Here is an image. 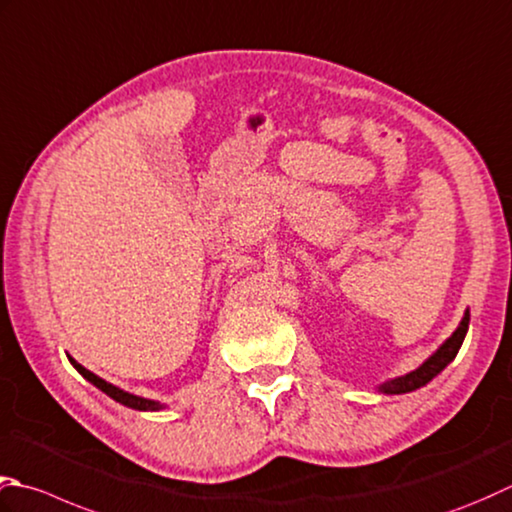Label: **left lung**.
<instances>
[{"instance_id": "left-lung-1", "label": "left lung", "mask_w": 512, "mask_h": 512, "mask_svg": "<svg viewBox=\"0 0 512 512\" xmlns=\"http://www.w3.org/2000/svg\"><path fill=\"white\" fill-rule=\"evenodd\" d=\"M468 322H470V313L466 310V315L462 319V324L457 326V330L453 335H450L446 342L439 346L433 355H430L426 362L419 366L413 373H408L404 377H397V379H390V382L379 386V390L386 395H402V393H410V390H417L426 386L430 379L437 377L442 370L453 362L455 355L459 353V348H462V342L466 337V330H468Z\"/></svg>"}]
</instances>
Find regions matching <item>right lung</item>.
Here are the masks:
<instances>
[{
    "label": "right lung",
    "mask_w": 512,
    "mask_h": 512,
    "mask_svg": "<svg viewBox=\"0 0 512 512\" xmlns=\"http://www.w3.org/2000/svg\"><path fill=\"white\" fill-rule=\"evenodd\" d=\"M70 359V364H73L79 373H82L90 384H95L99 390H104V393L108 395V397H113L115 402H119V404H124V406H128V408H135V410H162L164 408V404H159V402H153V399H144V397H137V395H130V393H126V390H122V388H117V386H113V384H108V382H104L102 377H97L95 373H90L88 368H84L82 364H77L73 357H68Z\"/></svg>",
    "instance_id": "right-lung-1"
}]
</instances>
